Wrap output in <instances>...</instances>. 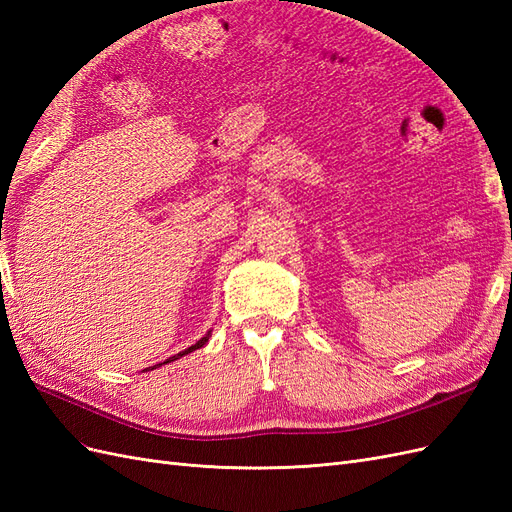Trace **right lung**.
Wrapping results in <instances>:
<instances>
[{"mask_svg": "<svg viewBox=\"0 0 512 512\" xmlns=\"http://www.w3.org/2000/svg\"><path fill=\"white\" fill-rule=\"evenodd\" d=\"M209 337H211V331H207V335L205 337H200L198 342L194 344V346H190V348H185L183 352H179V354H175V356H170V359H166L164 363H158V365H153V367H147V369H143V371H149V369H156V367H162V365H166V363H170V361H177V359H181V356H185V354H190V352H194V350H198V348H203L207 342H209Z\"/></svg>", "mask_w": 512, "mask_h": 512, "instance_id": "right-lung-1", "label": "right lung"}]
</instances>
